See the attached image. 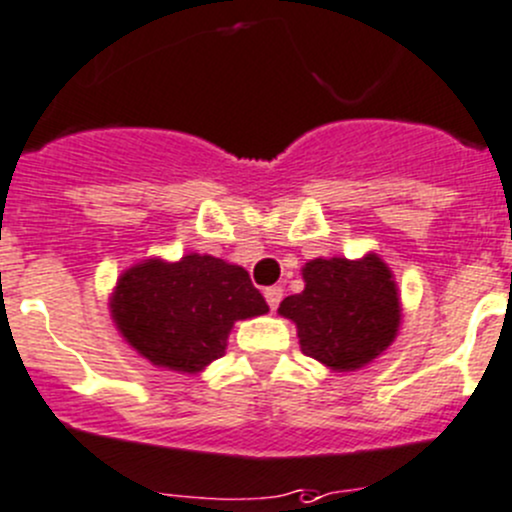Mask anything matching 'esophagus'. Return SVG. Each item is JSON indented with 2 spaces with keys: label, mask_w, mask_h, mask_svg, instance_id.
Instances as JSON below:
<instances>
[{
  "label": "esophagus",
  "mask_w": 512,
  "mask_h": 512,
  "mask_svg": "<svg viewBox=\"0 0 512 512\" xmlns=\"http://www.w3.org/2000/svg\"><path fill=\"white\" fill-rule=\"evenodd\" d=\"M265 300H267V305H270V310H277V305H280V300H282V287H277V285L265 287Z\"/></svg>",
  "instance_id": "obj_1"
}]
</instances>
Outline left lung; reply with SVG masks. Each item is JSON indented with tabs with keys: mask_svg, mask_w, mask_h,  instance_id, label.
<instances>
[{
	"mask_svg": "<svg viewBox=\"0 0 512 512\" xmlns=\"http://www.w3.org/2000/svg\"><path fill=\"white\" fill-rule=\"evenodd\" d=\"M305 290L280 302L277 312L295 322L307 357L335 372L370 365L400 332L403 302L388 262L377 252L360 260L315 257L302 265Z\"/></svg>",
	"mask_w": 512,
	"mask_h": 512,
	"instance_id": "1",
	"label": "left lung"
}]
</instances>
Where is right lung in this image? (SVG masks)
<instances>
[{
    "label": "right lung",
    "mask_w": 512,
    "mask_h": 512,
    "mask_svg": "<svg viewBox=\"0 0 512 512\" xmlns=\"http://www.w3.org/2000/svg\"><path fill=\"white\" fill-rule=\"evenodd\" d=\"M270 312L245 267L187 252L147 257L119 275L109 315L122 340L160 370L197 375L225 355L237 320Z\"/></svg>",
    "instance_id": "add662e5"
}]
</instances>
